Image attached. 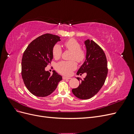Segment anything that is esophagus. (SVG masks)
Segmentation results:
<instances>
[{
	"mask_svg": "<svg viewBox=\"0 0 134 134\" xmlns=\"http://www.w3.org/2000/svg\"><path fill=\"white\" fill-rule=\"evenodd\" d=\"M63 79H70L71 78H70V77H66V76H63Z\"/></svg>",
	"mask_w": 134,
	"mask_h": 134,
	"instance_id": "1",
	"label": "esophagus"
}]
</instances>
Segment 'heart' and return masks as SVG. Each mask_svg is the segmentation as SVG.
Segmentation results:
<instances>
[{
    "instance_id": "obj_1",
    "label": "heart",
    "mask_w": 134,
    "mask_h": 134,
    "mask_svg": "<svg viewBox=\"0 0 134 134\" xmlns=\"http://www.w3.org/2000/svg\"><path fill=\"white\" fill-rule=\"evenodd\" d=\"M64 46L67 50L71 52L70 60H75L78 63H82L86 58V52L81 48L80 43L74 38H70L64 42ZM52 54L55 59H59L62 54L60 46L56 44L52 47ZM76 64L74 60L62 61L56 65L57 70L65 75H70L75 69Z\"/></svg>"
}]
</instances>
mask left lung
I'll return each instance as SVG.
<instances>
[{
	"instance_id": "8db88e82",
	"label": "left lung",
	"mask_w": 134,
	"mask_h": 134,
	"mask_svg": "<svg viewBox=\"0 0 134 134\" xmlns=\"http://www.w3.org/2000/svg\"><path fill=\"white\" fill-rule=\"evenodd\" d=\"M87 48L86 60L77 71V75H82L86 72V78L79 80L78 87L72 90L77 98L82 99H90L97 93L103 86L108 73L107 62L102 48L93 40L85 41Z\"/></svg>"
}]
</instances>
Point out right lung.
<instances>
[{
	"label": "right lung",
	"mask_w": 134,
	"mask_h": 134,
	"mask_svg": "<svg viewBox=\"0 0 134 134\" xmlns=\"http://www.w3.org/2000/svg\"><path fill=\"white\" fill-rule=\"evenodd\" d=\"M60 40L57 35L44 34L33 40L24 51L21 74L26 88L32 94L41 97L50 95L62 80L55 71L51 74L44 70L53 59L52 47Z\"/></svg>",
	"instance_id": "add662e5"
}]
</instances>
